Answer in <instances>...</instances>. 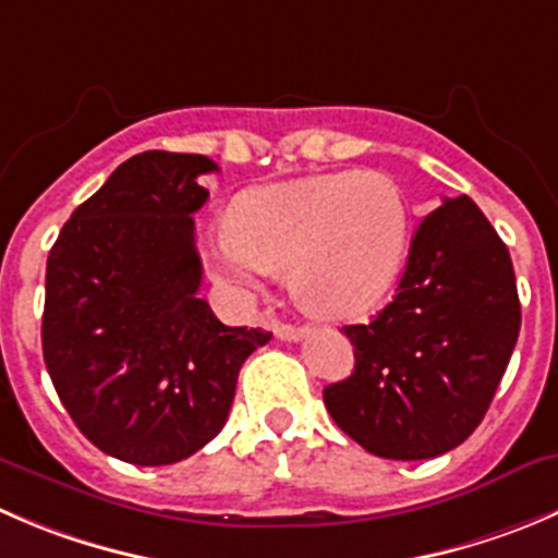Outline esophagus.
Wrapping results in <instances>:
<instances>
[{
	"label": "esophagus",
	"instance_id": "34e87169",
	"mask_svg": "<svg viewBox=\"0 0 558 558\" xmlns=\"http://www.w3.org/2000/svg\"><path fill=\"white\" fill-rule=\"evenodd\" d=\"M275 335H278L280 340H300L302 335H305V327H296V324H278V327H275Z\"/></svg>",
	"mask_w": 558,
	"mask_h": 558
}]
</instances>
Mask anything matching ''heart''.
<instances>
[{"label": "heart", "instance_id": "b5f03b06", "mask_svg": "<svg viewBox=\"0 0 558 558\" xmlns=\"http://www.w3.org/2000/svg\"><path fill=\"white\" fill-rule=\"evenodd\" d=\"M411 204L376 171L253 187L231 223L207 234L209 272L253 296L289 267L296 300L324 318L371 313L398 280L411 240Z\"/></svg>", "mask_w": 558, "mask_h": 558}]
</instances>
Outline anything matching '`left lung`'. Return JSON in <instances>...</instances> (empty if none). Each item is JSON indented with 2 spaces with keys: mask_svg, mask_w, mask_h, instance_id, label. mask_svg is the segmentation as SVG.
<instances>
[{
  "mask_svg": "<svg viewBox=\"0 0 558 558\" xmlns=\"http://www.w3.org/2000/svg\"><path fill=\"white\" fill-rule=\"evenodd\" d=\"M343 332L354 371L324 389V405L345 436L389 461L463 445L521 332L510 251L477 204L445 198L425 215L392 302Z\"/></svg>",
  "mask_w": 558,
  "mask_h": 558,
  "instance_id": "1",
  "label": "left lung"
}]
</instances>
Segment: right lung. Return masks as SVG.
Here are the masks:
<instances>
[{"label": "right lung", "instance_id": "1", "mask_svg": "<svg viewBox=\"0 0 558 558\" xmlns=\"http://www.w3.org/2000/svg\"><path fill=\"white\" fill-rule=\"evenodd\" d=\"M204 155H133L59 231L43 360L81 434L135 466L185 461L220 434L240 367L272 332L226 327L198 296L193 213Z\"/></svg>", "mask_w": 558, "mask_h": 558}]
</instances>
